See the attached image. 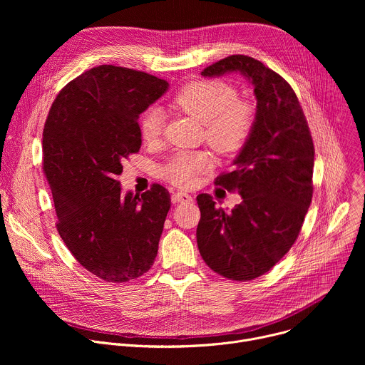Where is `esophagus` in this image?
Here are the masks:
<instances>
[{
	"label": "esophagus",
	"mask_w": 365,
	"mask_h": 365,
	"mask_svg": "<svg viewBox=\"0 0 365 365\" xmlns=\"http://www.w3.org/2000/svg\"><path fill=\"white\" fill-rule=\"evenodd\" d=\"M172 200L175 203H179V202H182V203L186 202L187 203V202H192V196L189 193H186V192H175L172 195Z\"/></svg>",
	"instance_id": "34e87169"
}]
</instances>
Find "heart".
<instances>
[{
  "instance_id": "obj_1",
  "label": "heart",
  "mask_w": 365,
  "mask_h": 365,
  "mask_svg": "<svg viewBox=\"0 0 365 365\" xmlns=\"http://www.w3.org/2000/svg\"><path fill=\"white\" fill-rule=\"evenodd\" d=\"M173 106L203 124L205 140L217 153L237 151L248 138L254 125V111L247 102L237 99L234 86L221 81H195L182 86L173 98ZM165 125L160 110L147 111L140 121L143 140L155 141ZM211 155L202 150L176 151L162 168V176L186 187L211 168Z\"/></svg>"
}]
</instances>
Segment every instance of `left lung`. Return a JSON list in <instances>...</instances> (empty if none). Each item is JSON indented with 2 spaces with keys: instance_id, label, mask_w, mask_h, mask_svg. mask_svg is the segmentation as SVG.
I'll return each instance as SVG.
<instances>
[{
  "instance_id": "left-lung-1",
  "label": "left lung",
  "mask_w": 365,
  "mask_h": 365,
  "mask_svg": "<svg viewBox=\"0 0 365 365\" xmlns=\"http://www.w3.org/2000/svg\"><path fill=\"white\" fill-rule=\"evenodd\" d=\"M232 72L254 86L257 111L232 170L218 176L215 185L237 189L242 200L227 212L211 195H197L196 241L215 273L247 282L267 273L294 244L314 193L315 148L294 91L259 61L232 55L202 75Z\"/></svg>"
}]
</instances>
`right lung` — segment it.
<instances>
[{
    "label": "right lung",
    "instance_id": "add662e5",
    "mask_svg": "<svg viewBox=\"0 0 365 365\" xmlns=\"http://www.w3.org/2000/svg\"><path fill=\"white\" fill-rule=\"evenodd\" d=\"M169 88L165 79L101 65L69 82L43 130V172L65 245L96 277L124 283L153 266L170 195L162 185L123 195V162L141 147L138 117Z\"/></svg>",
    "mask_w": 365,
    "mask_h": 365
}]
</instances>
